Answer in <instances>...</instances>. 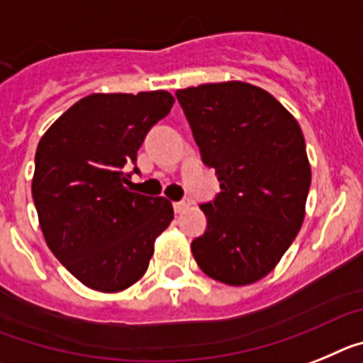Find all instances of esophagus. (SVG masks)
Returning <instances> with one entry per match:
<instances>
[{
    "label": "esophagus",
    "instance_id": "esophagus-1",
    "mask_svg": "<svg viewBox=\"0 0 363 363\" xmlns=\"http://www.w3.org/2000/svg\"><path fill=\"white\" fill-rule=\"evenodd\" d=\"M188 206H190V203H188V201H179V203H173V210H175V213H182Z\"/></svg>",
    "mask_w": 363,
    "mask_h": 363
}]
</instances>
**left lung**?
Masks as SVG:
<instances>
[{
	"mask_svg": "<svg viewBox=\"0 0 363 363\" xmlns=\"http://www.w3.org/2000/svg\"><path fill=\"white\" fill-rule=\"evenodd\" d=\"M201 159L220 191L201 204L206 232L191 252L206 276L226 285L259 281L303 225L311 164L298 121L272 94L247 82L179 89Z\"/></svg>",
	"mask_w": 363,
	"mask_h": 363,
	"instance_id": "1",
	"label": "left lung"
}]
</instances>
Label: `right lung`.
<instances>
[{
  "mask_svg": "<svg viewBox=\"0 0 363 363\" xmlns=\"http://www.w3.org/2000/svg\"><path fill=\"white\" fill-rule=\"evenodd\" d=\"M173 99L168 91L94 93L45 131L36 150L33 199L47 247L93 291L121 292L147 270L172 203L128 188L122 168ZM137 172V168H135Z\"/></svg>",
  "mask_w": 363,
  "mask_h": 363,
  "instance_id": "1",
  "label": "right lung"
}]
</instances>
